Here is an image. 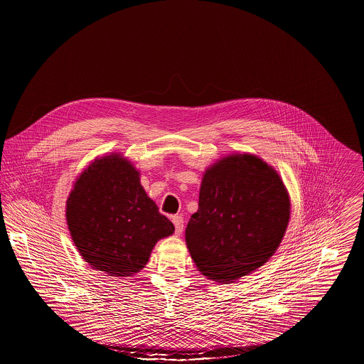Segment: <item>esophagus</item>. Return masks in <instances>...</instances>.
I'll use <instances>...</instances> for the list:
<instances>
[{
    "mask_svg": "<svg viewBox=\"0 0 364 364\" xmlns=\"http://www.w3.org/2000/svg\"><path fill=\"white\" fill-rule=\"evenodd\" d=\"M172 223L175 225V232L179 235L183 231V217L182 215H173Z\"/></svg>",
    "mask_w": 364,
    "mask_h": 364,
    "instance_id": "34e87169",
    "label": "esophagus"
}]
</instances>
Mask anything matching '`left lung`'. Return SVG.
I'll return each instance as SVG.
<instances>
[{"label": "left lung", "mask_w": 364, "mask_h": 364, "mask_svg": "<svg viewBox=\"0 0 364 364\" xmlns=\"http://www.w3.org/2000/svg\"><path fill=\"white\" fill-rule=\"evenodd\" d=\"M289 217L287 191L272 166L251 154L225 156L203 176L186 244L205 276L231 282L274 254Z\"/></svg>", "instance_id": "left-lung-1"}]
</instances>
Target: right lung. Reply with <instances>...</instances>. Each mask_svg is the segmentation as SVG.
I'll return each mask as SVG.
<instances>
[{
    "instance_id": "add662e5",
    "label": "right lung",
    "mask_w": 364,
    "mask_h": 364,
    "mask_svg": "<svg viewBox=\"0 0 364 364\" xmlns=\"http://www.w3.org/2000/svg\"><path fill=\"white\" fill-rule=\"evenodd\" d=\"M67 224L81 257L107 276H132L149 262L173 224L140 185V173L119 156L95 159L67 200Z\"/></svg>"
}]
</instances>
